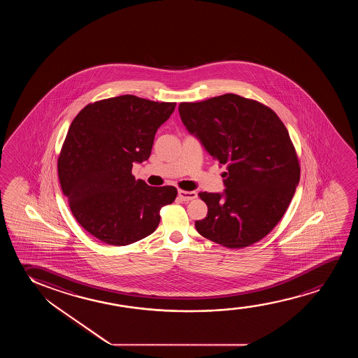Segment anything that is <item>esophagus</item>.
Returning <instances> with one entry per match:
<instances>
[{"label": "esophagus", "instance_id": "34e87169", "mask_svg": "<svg viewBox=\"0 0 358 358\" xmlns=\"http://www.w3.org/2000/svg\"><path fill=\"white\" fill-rule=\"evenodd\" d=\"M178 196L181 198L182 201H193L194 198H196V192H188L183 191V189H178Z\"/></svg>", "mask_w": 358, "mask_h": 358}]
</instances>
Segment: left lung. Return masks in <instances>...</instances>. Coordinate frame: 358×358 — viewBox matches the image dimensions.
<instances>
[{"label":"left lung","instance_id":"obj_1","mask_svg":"<svg viewBox=\"0 0 358 358\" xmlns=\"http://www.w3.org/2000/svg\"><path fill=\"white\" fill-rule=\"evenodd\" d=\"M182 122L225 165L224 194L201 192L203 237L227 248L264 238L287 210L301 176L299 157L279 116L264 103L224 94L178 106Z\"/></svg>","mask_w":358,"mask_h":358}]
</instances>
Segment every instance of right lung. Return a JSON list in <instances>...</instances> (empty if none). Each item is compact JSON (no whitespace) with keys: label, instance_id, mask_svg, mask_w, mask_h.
<instances>
[{"label":"right lung","instance_id":"obj_1","mask_svg":"<svg viewBox=\"0 0 358 358\" xmlns=\"http://www.w3.org/2000/svg\"><path fill=\"white\" fill-rule=\"evenodd\" d=\"M175 106L121 95L88 103L71 123L57 159L59 185L79 225L101 242L127 245L152 235L162 206L176 199L175 187L148 186L132 175Z\"/></svg>","mask_w":358,"mask_h":358}]
</instances>
